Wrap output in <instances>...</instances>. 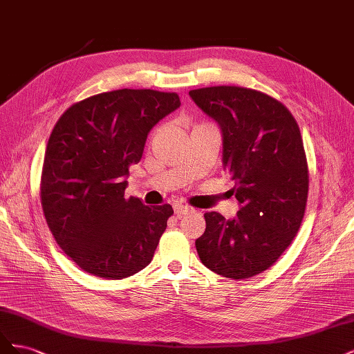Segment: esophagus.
I'll list each match as a JSON object with an SVG mask.
<instances>
[{
	"instance_id": "1",
	"label": "esophagus",
	"mask_w": 354,
	"mask_h": 354,
	"mask_svg": "<svg viewBox=\"0 0 354 354\" xmlns=\"http://www.w3.org/2000/svg\"><path fill=\"white\" fill-rule=\"evenodd\" d=\"M194 209H192L190 207H185V205H174V212L177 214V217H183L186 216V214L192 212Z\"/></svg>"
}]
</instances>
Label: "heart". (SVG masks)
Masks as SVG:
<instances>
[{
    "label": "heart",
    "mask_w": 354,
    "mask_h": 354,
    "mask_svg": "<svg viewBox=\"0 0 354 354\" xmlns=\"http://www.w3.org/2000/svg\"><path fill=\"white\" fill-rule=\"evenodd\" d=\"M199 125H203V124H196V125H195V127H199Z\"/></svg>",
    "instance_id": "obj_1"
}]
</instances>
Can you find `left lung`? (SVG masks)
Masks as SVG:
<instances>
[{
  "instance_id": "8db88e82",
  "label": "left lung",
  "mask_w": 354,
  "mask_h": 354,
  "mask_svg": "<svg viewBox=\"0 0 354 354\" xmlns=\"http://www.w3.org/2000/svg\"><path fill=\"white\" fill-rule=\"evenodd\" d=\"M189 95L220 125L223 167L241 205L232 220L203 214L196 251L211 272L248 279L273 266L301 226L308 194L301 133L286 106L261 91L218 85Z\"/></svg>"
}]
</instances>
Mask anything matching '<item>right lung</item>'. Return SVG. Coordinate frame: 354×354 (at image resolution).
<instances>
[{
    "label": "right lung",
    "instance_id": "right-lung-1",
    "mask_svg": "<svg viewBox=\"0 0 354 354\" xmlns=\"http://www.w3.org/2000/svg\"><path fill=\"white\" fill-rule=\"evenodd\" d=\"M180 106L176 93L115 90L73 103L50 134L41 205L60 248L84 272L124 279L152 261L173 207L125 198L128 168L149 131Z\"/></svg>",
    "mask_w": 354,
    "mask_h": 354
}]
</instances>
